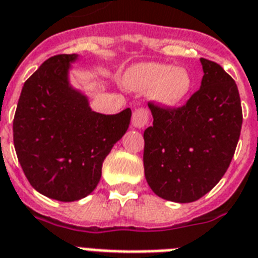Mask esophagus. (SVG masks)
I'll use <instances>...</instances> for the list:
<instances>
[{"label":"esophagus","mask_w":258,"mask_h":258,"mask_svg":"<svg viewBox=\"0 0 258 258\" xmlns=\"http://www.w3.org/2000/svg\"><path fill=\"white\" fill-rule=\"evenodd\" d=\"M149 124V112L145 108H138L133 113V127L134 128H145Z\"/></svg>","instance_id":"esophagus-1"}]
</instances>
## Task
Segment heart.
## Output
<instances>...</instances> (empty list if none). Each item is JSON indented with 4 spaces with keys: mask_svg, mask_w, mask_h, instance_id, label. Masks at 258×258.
<instances>
[{
    "mask_svg": "<svg viewBox=\"0 0 258 258\" xmlns=\"http://www.w3.org/2000/svg\"><path fill=\"white\" fill-rule=\"evenodd\" d=\"M124 85L135 92H150L155 103L176 108L186 101L194 88V77L186 69L164 63H141L124 74Z\"/></svg>",
    "mask_w": 258,
    "mask_h": 258,
    "instance_id": "heart-1",
    "label": "heart"
}]
</instances>
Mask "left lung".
I'll return each instance as SVG.
<instances>
[{
	"instance_id": "8db88e82",
	"label": "left lung",
	"mask_w": 258,
	"mask_h": 258,
	"mask_svg": "<svg viewBox=\"0 0 258 258\" xmlns=\"http://www.w3.org/2000/svg\"><path fill=\"white\" fill-rule=\"evenodd\" d=\"M204 76L180 108L149 103L153 125L145 130L143 165L157 196L190 203L219 182L233 160L242 127L237 84L212 60L200 58Z\"/></svg>"
}]
</instances>
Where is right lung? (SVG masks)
Wrapping results in <instances>:
<instances>
[{
  "instance_id": "right-lung-1",
  "label": "right lung",
  "mask_w": 258,
  "mask_h": 258,
  "mask_svg": "<svg viewBox=\"0 0 258 258\" xmlns=\"http://www.w3.org/2000/svg\"><path fill=\"white\" fill-rule=\"evenodd\" d=\"M78 55L51 56L25 81L13 120V142L29 184L47 198L76 202L92 194L105 157L128 130L131 109L92 111L69 72Z\"/></svg>"
}]
</instances>
